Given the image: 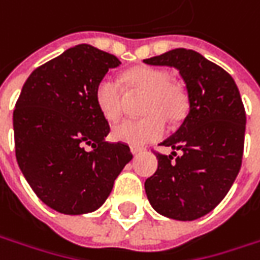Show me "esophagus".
<instances>
[{
	"label": "esophagus",
	"mask_w": 260,
	"mask_h": 260,
	"mask_svg": "<svg viewBox=\"0 0 260 260\" xmlns=\"http://www.w3.org/2000/svg\"><path fill=\"white\" fill-rule=\"evenodd\" d=\"M130 150H132V153H133V155H139V153H142L145 149H143V147H137V146H132V147H130Z\"/></svg>",
	"instance_id": "obj_1"
}]
</instances>
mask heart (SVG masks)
<instances>
[{
    "mask_svg": "<svg viewBox=\"0 0 260 260\" xmlns=\"http://www.w3.org/2000/svg\"><path fill=\"white\" fill-rule=\"evenodd\" d=\"M128 89L145 92L142 111L145 118H125L113 127L115 142L132 146H145L159 140L166 132L165 118L179 121L188 110V95L181 84L171 81L165 69L139 66L124 75ZM124 88L111 76H104L95 86V103L107 120L114 121L123 113Z\"/></svg>",
    "mask_w": 260,
    "mask_h": 260,
    "instance_id": "b5f03b06",
    "label": "heart"
}]
</instances>
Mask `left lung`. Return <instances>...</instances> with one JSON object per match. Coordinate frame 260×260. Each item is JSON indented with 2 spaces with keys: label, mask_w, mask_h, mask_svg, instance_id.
Returning a JSON list of instances; mask_svg holds the SVG:
<instances>
[{
  "label": "left lung",
  "mask_w": 260,
  "mask_h": 260,
  "mask_svg": "<svg viewBox=\"0 0 260 260\" xmlns=\"http://www.w3.org/2000/svg\"><path fill=\"white\" fill-rule=\"evenodd\" d=\"M171 66L182 76L189 110L162 146L181 156L157 153V171L145 191L153 210L168 218L192 221L214 210L242 166L246 113L235 79L198 52L174 49L143 60Z\"/></svg>",
  "instance_id": "8db88e82"
}]
</instances>
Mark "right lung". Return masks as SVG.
Listing matches in <instances>:
<instances>
[{"mask_svg": "<svg viewBox=\"0 0 260 260\" xmlns=\"http://www.w3.org/2000/svg\"><path fill=\"white\" fill-rule=\"evenodd\" d=\"M120 63L94 46L78 45L35 69L17 100V164L35 194L57 213L98 210L133 159L127 145L105 142L110 125L95 103L96 84Z\"/></svg>", "mask_w": 260, "mask_h": 260, "instance_id": "1", "label": "right lung"}]
</instances>
